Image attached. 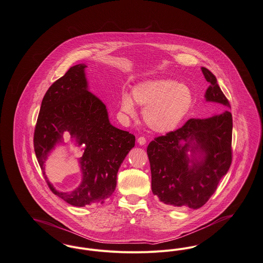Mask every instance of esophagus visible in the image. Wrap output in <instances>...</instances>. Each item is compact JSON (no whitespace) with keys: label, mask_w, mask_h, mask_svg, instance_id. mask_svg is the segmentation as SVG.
<instances>
[{"label":"esophagus","mask_w":263,"mask_h":263,"mask_svg":"<svg viewBox=\"0 0 263 263\" xmlns=\"http://www.w3.org/2000/svg\"><path fill=\"white\" fill-rule=\"evenodd\" d=\"M137 142H138V144L139 145H145L146 144V139L145 137H139L138 139H137Z\"/></svg>","instance_id":"obj_1"}]
</instances>
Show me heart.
Instances as JSON below:
<instances>
[{
	"instance_id": "1",
	"label": "heart",
	"mask_w": 263,
	"mask_h": 263,
	"mask_svg": "<svg viewBox=\"0 0 263 263\" xmlns=\"http://www.w3.org/2000/svg\"><path fill=\"white\" fill-rule=\"evenodd\" d=\"M194 102L191 88L173 80H151L136 85L132 98L124 93L121 99L122 111L135 115V105L145 108L143 118L154 131L165 133L175 129L190 112Z\"/></svg>"
}]
</instances>
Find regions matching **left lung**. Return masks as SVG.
<instances>
[{
	"mask_svg": "<svg viewBox=\"0 0 263 263\" xmlns=\"http://www.w3.org/2000/svg\"><path fill=\"white\" fill-rule=\"evenodd\" d=\"M210 83L206 102L230 108V104L205 67ZM232 114L225 110L211 117L190 119L181 128L149 143L151 190L163 204L199 209L217 190L232 161Z\"/></svg>",
	"mask_w": 263,
	"mask_h": 263,
	"instance_id": "left-lung-1",
	"label": "left lung"
}]
</instances>
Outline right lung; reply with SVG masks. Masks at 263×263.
Instances as JSON below:
<instances>
[{"label": "right lung", "mask_w": 263, "mask_h": 263, "mask_svg": "<svg viewBox=\"0 0 263 263\" xmlns=\"http://www.w3.org/2000/svg\"><path fill=\"white\" fill-rule=\"evenodd\" d=\"M87 65L77 64L46 91L34 132V150L48 186L74 206L103 204L112 196L123 160L135 145V136L110 123L106 105L88 90ZM69 133L83 147L79 160L82 181L70 192L58 191L45 175V161Z\"/></svg>", "instance_id": "obj_1"}]
</instances>
